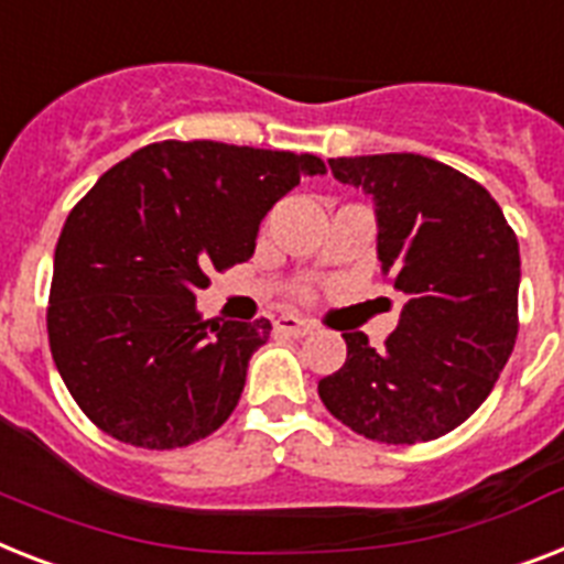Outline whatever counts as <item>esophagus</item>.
<instances>
[{
    "label": "esophagus",
    "instance_id": "34e87169",
    "mask_svg": "<svg viewBox=\"0 0 564 564\" xmlns=\"http://www.w3.org/2000/svg\"><path fill=\"white\" fill-rule=\"evenodd\" d=\"M274 329L283 333V336H310L315 329V324L306 322V318H297V315H281V318L274 322Z\"/></svg>",
    "mask_w": 564,
    "mask_h": 564
}]
</instances>
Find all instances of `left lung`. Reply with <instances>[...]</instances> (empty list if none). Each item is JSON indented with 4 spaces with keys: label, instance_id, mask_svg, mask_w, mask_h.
Wrapping results in <instances>:
<instances>
[{
    "label": "left lung",
    "instance_id": "8db88e82",
    "mask_svg": "<svg viewBox=\"0 0 564 564\" xmlns=\"http://www.w3.org/2000/svg\"><path fill=\"white\" fill-rule=\"evenodd\" d=\"M377 214V258L405 295L386 347L341 333L347 361L318 382L368 441H437L489 397L519 336V240L484 185L416 153L329 159Z\"/></svg>",
    "mask_w": 564,
    "mask_h": 564
}]
</instances>
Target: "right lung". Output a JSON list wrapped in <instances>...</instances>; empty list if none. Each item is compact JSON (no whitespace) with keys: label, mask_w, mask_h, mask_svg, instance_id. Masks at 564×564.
Segmentation results:
<instances>
[{"label":"right lung","mask_w":564,"mask_h":564,"mask_svg":"<svg viewBox=\"0 0 564 564\" xmlns=\"http://www.w3.org/2000/svg\"><path fill=\"white\" fill-rule=\"evenodd\" d=\"M318 155L159 141L109 167L54 249L48 345L91 423L141 448L203 441L240 402L272 324L205 322L196 290L254 254L260 223Z\"/></svg>","instance_id":"1"}]
</instances>
